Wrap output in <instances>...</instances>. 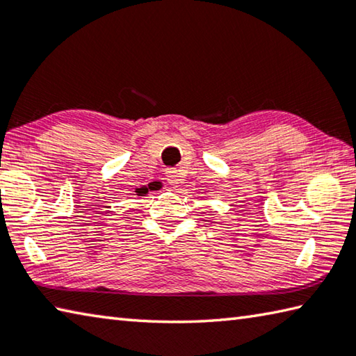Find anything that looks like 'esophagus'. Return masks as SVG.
Returning a JSON list of instances; mask_svg holds the SVG:
<instances>
[{"mask_svg":"<svg viewBox=\"0 0 356 356\" xmlns=\"http://www.w3.org/2000/svg\"><path fill=\"white\" fill-rule=\"evenodd\" d=\"M166 180L170 185L177 186L179 184H182L184 176H182V172L176 170V168H170V170L166 171Z\"/></svg>","mask_w":356,"mask_h":356,"instance_id":"34e87169","label":"esophagus"}]
</instances>
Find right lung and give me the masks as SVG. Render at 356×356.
<instances>
[{"label": "right lung", "mask_w": 356, "mask_h": 356, "mask_svg": "<svg viewBox=\"0 0 356 356\" xmlns=\"http://www.w3.org/2000/svg\"><path fill=\"white\" fill-rule=\"evenodd\" d=\"M151 190V188H149ZM135 193H137V196H145L147 193V186H141V188H135Z\"/></svg>", "instance_id": "obj_1"}]
</instances>
